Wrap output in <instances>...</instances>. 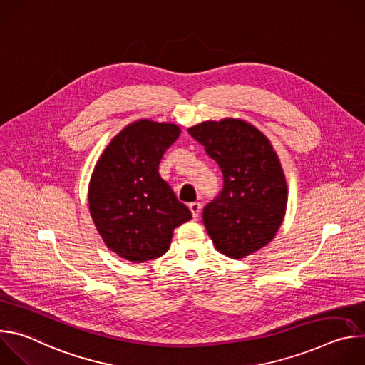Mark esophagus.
Wrapping results in <instances>:
<instances>
[{"instance_id": "1", "label": "esophagus", "mask_w": 365, "mask_h": 365, "mask_svg": "<svg viewBox=\"0 0 365 365\" xmlns=\"http://www.w3.org/2000/svg\"><path fill=\"white\" fill-rule=\"evenodd\" d=\"M189 210L192 212V217L196 220L199 217L200 210H202V205L199 202H192V203H189Z\"/></svg>"}]
</instances>
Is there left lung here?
Returning <instances> with one entry per match:
<instances>
[{"label":"left lung","mask_w":365,"mask_h":365,"mask_svg":"<svg viewBox=\"0 0 365 365\" xmlns=\"http://www.w3.org/2000/svg\"><path fill=\"white\" fill-rule=\"evenodd\" d=\"M187 133L222 172V190L202 212L215 247L242 258L269 244L287 205L286 179L270 141L241 120L206 121Z\"/></svg>","instance_id":"left-lung-1"}]
</instances>
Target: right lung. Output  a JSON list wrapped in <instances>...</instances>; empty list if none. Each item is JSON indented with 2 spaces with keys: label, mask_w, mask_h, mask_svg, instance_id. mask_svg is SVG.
Segmentation results:
<instances>
[{
  "label": "right lung",
  "mask_w": 365,
  "mask_h": 365,
  "mask_svg": "<svg viewBox=\"0 0 365 365\" xmlns=\"http://www.w3.org/2000/svg\"><path fill=\"white\" fill-rule=\"evenodd\" d=\"M179 134L175 124L137 121L108 144L92 173L95 227L113 251L133 263L163 255L175 228L192 218L159 175L163 154Z\"/></svg>",
  "instance_id": "add662e5"
}]
</instances>
